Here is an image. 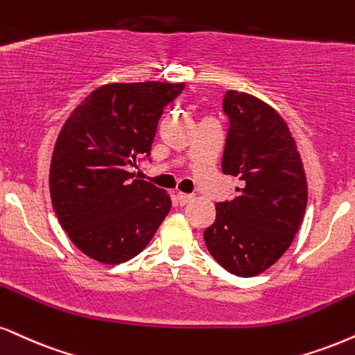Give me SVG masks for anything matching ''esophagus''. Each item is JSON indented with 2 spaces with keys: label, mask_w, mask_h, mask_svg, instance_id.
<instances>
[{
  "label": "esophagus",
  "mask_w": 355,
  "mask_h": 355,
  "mask_svg": "<svg viewBox=\"0 0 355 355\" xmlns=\"http://www.w3.org/2000/svg\"><path fill=\"white\" fill-rule=\"evenodd\" d=\"M176 199H178V202L181 204V205H186V204H189L192 199H194V196H192V194H184V192H178Z\"/></svg>",
  "instance_id": "obj_1"
}]
</instances>
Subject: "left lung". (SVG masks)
<instances>
[{"label": "left lung", "mask_w": 355, "mask_h": 355, "mask_svg": "<svg viewBox=\"0 0 355 355\" xmlns=\"http://www.w3.org/2000/svg\"><path fill=\"white\" fill-rule=\"evenodd\" d=\"M230 121L222 156L224 174L242 186L230 202L216 205V222L204 230L214 260L237 277L263 273L288 250L308 204L298 146L279 113L245 92L229 90Z\"/></svg>", "instance_id": "obj_1"}]
</instances>
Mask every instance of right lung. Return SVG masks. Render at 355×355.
Masks as SVG:
<instances>
[{"label":"right lung","mask_w":355,"mask_h":355,"mask_svg":"<svg viewBox=\"0 0 355 355\" xmlns=\"http://www.w3.org/2000/svg\"><path fill=\"white\" fill-rule=\"evenodd\" d=\"M184 84H107L77 105L57 137L51 200L72 243L105 265L146 248L169 214L164 189L133 179L130 168L151 155L157 121Z\"/></svg>","instance_id":"add662e5"}]
</instances>
